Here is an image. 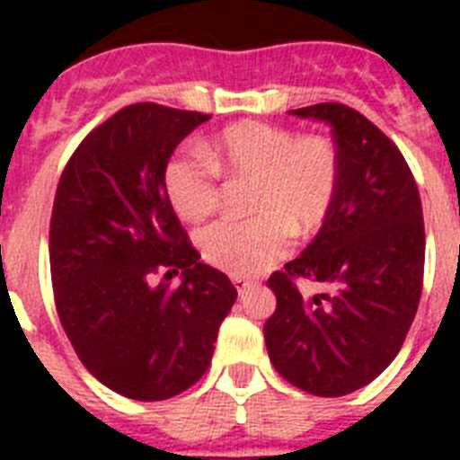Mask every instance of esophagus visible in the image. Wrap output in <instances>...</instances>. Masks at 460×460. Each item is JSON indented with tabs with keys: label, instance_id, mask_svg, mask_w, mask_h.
<instances>
[{
	"label": "esophagus",
	"instance_id": "esophagus-1",
	"mask_svg": "<svg viewBox=\"0 0 460 460\" xmlns=\"http://www.w3.org/2000/svg\"><path fill=\"white\" fill-rule=\"evenodd\" d=\"M233 283H234V288H237L239 296L249 295V292L255 288V286H253V280H246V279H242V276H234Z\"/></svg>",
	"mask_w": 460,
	"mask_h": 460
}]
</instances>
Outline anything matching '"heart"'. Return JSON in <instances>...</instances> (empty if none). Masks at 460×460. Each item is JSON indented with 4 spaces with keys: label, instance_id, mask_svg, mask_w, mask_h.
<instances>
[{
    "label": "heart",
    "instance_id": "heart-1",
    "mask_svg": "<svg viewBox=\"0 0 460 460\" xmlns=\"http://www.w3.org/2000/svg\"><path fill=\"white\" fill-rule=\"evenodd\" d=\"M221 177L253 180V218H221L202 227V258L233 276H251L288 255L292 234L318 230L336 200L341 161L324 136H296L283 126L242 121L198 147H184L165 165L170 205L184 221H202L221 202Z\"/></svg>",
    "mask_w": 460,
    "mask_h": 460
}]
</instances>
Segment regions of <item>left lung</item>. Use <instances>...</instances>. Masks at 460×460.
Returning <instances> with one entry per match:
<instances>
[{"label": "left lung", "instance_id": "1", "mask_svg": "<svg viewBox=\"0 0 460 460\" xmlns=\"http://www.w3.org/2000/svg\"><path fill=\"white\" fill-rule=\"evenodd\" d=\"M327 121L341 177L332 214L304 253L267 286L276 311L265 343L276 371L315 396H345L398 355L424 283V217L403 154L373 121L343 103L290 110ZM295 278L330 290L304 297Z\"/></svg>", "mask_w": 460, "mask_h": 460}]
</instances>
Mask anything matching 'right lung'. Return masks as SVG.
<instances>
[{
	"mask_svg": "<svg viewBox=\"0 0 460 460\" xmlns=\"http://www.w3.org/2000/svg\"><path fill=\"white\" fill-rule=\"evenodd\" d=\"M209 119L133 103L96 126L68 158L50 218L57 315L89 373L133 401H164L200 380L237 299L200 262L165 195L174 147ZM182 271L170 288L153 276Z\"/></svg>",
	"mask_w": 460,
	"mask_h": 460,
	"instance_id": "1",
	"label": "right lung"
}]
</instances>
